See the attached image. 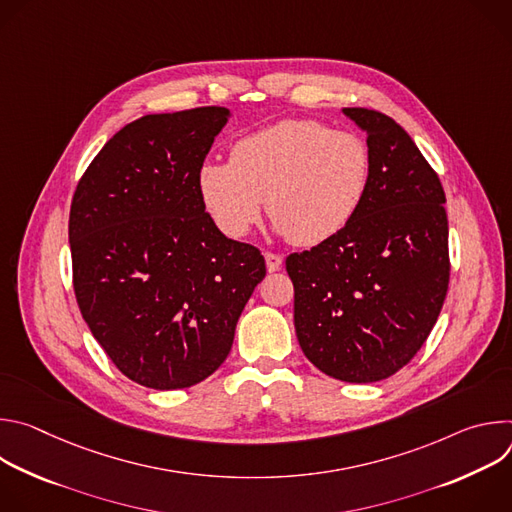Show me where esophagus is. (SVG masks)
Returning a JSON list of instances; mask_svg holds the SVG:
<instances>
[{"label":"esophagus","mask_w":512,"mask_h":512,"mask_svg":"<svg viewBox=\"0 0 512 512\" xmlns=\"http://www.w3.org/2000/svg\"><path fill=\"white\" fill-rule=\"evenodd\" d=\"M265 263H267V271H277L279 267H281V263H283V259H281V255H277V253H271V251H265Z\"/></svg>","instance_id":"1"}]
</instances>
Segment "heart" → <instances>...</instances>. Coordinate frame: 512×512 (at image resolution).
<instances>
[{"label":"heart","mask_w":512,"mask_h":512,"mask_svg":"<svg viewBox=\"0 0 512 512\" xmlns=\"http://www.w3.org/2000/svg\"><path fill=\"white\" fill-rule=\"evenodd\" d=\"M371 176V148L360 135L316 119H285L237 139L231 162H204L196 182L227 237H245L265 200L279 233L314 247L354 221Z\"/></svg>","instance_id":"obj_1"}]
</instances>
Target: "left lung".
Wrapping results in <instances>:
<instances>
[{"instance_id": "8db88e82", "label": "left lung", "mask_w": 512, "mask_h": 512, "mask_svg": "<svg viewBox=\"0 0 512 512\" xmlns=\"http://www.w3.org/2000/svg\"><path fill=\"white\" fill-rule=\"evenodd\" d=\"M367 133L371 186L334 239L291 253L294 322L308 360L338 381L375 383L419 352L450 283L446 192L389 115L346 107Z\"/></svg>"}]
</instances>
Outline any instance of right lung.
I'll use <instances>...</instances> for the list:
<instances>
[{"mask_svg":"<svg viewBox=\"0 0 512 512\" xmlns=\"http://www.w3.org/2000/svg\"><path fill=\"white\" fill-rule=\"evenodd\" d=\"M229 115L196 107L127 123L72 196L77 304L111 362L143 387L186 389L210 377L265 277L261 251L218 231L198 192Z\"/></svg>","mask_w":512,"mask_h":512,"instance_id":"right-lung-1","label":"right lung"}]
</instances>
